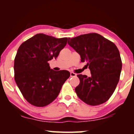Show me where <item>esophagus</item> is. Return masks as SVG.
Here are the masks:
<instances>
[{"label": "esophagus", "instance_id": "1", "mask_svg": "<svg viewBox=\"0 0 134 134\" xmlns=\"http://www.w3.org/2000/svg\"><path fill=\"white\" fill-rule=\"evenodd\" d=\"M70 76H71V77H76L77 76V74H76V73H74L73 72H70Z\"/></svg>", "mask_w": 134, "mask_h": 134}]
</instances>
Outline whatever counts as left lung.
I'll list each match as a JSON object with an SVG mask.
<instances>
[{"mask_svg": "<svg viewBox=\"0 0 134 134\" xmlns=\"http://www.w3.org/2000/svg\"><path fill=\"white\" fill-rule=\"evenodd\" d=\"M68 43L87 62L91 76L78 74L80 83L75 88L77 96L90 105H98L109 99L118 84L122 62L113 42L96 33L68 38Z\"/></svg>", "mask_w": 134, "mask_h": 134, "instance_id": "obj_1", "label": "left lung"}]
</instances>
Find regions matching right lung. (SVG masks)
<instances>
[{
	"instance_id": "obj_1",
	"label": "right lung",
	"mask_w": 134,
	"mask_h": 134,
	"mask_svg": "<svg viewBox=\"0 0 134 134\" xmlns=\"http://www.w3.org/2000/svg\"><path fill=\"white\" fill-rule=\"evenodd\" d=\"M68 38H56L38 34L24 42L14 58V80L24 98L36 107L55 99L70 76L66 70L51 69L48 61L57 57Z\"/></svg>"
}]
</instances>
